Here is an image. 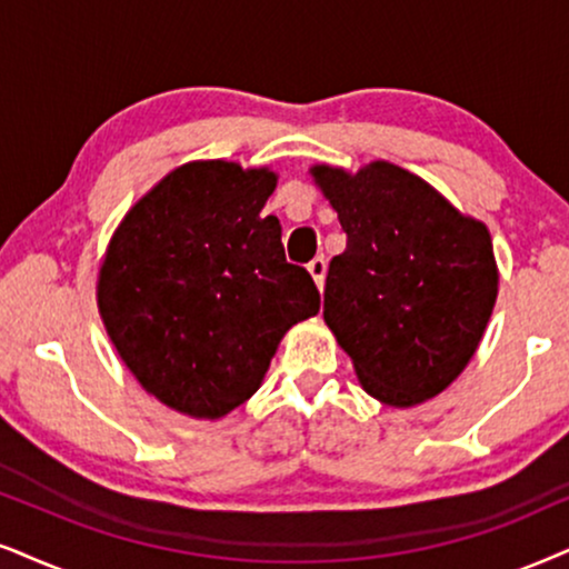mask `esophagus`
Listing matches in <instances>:
<instances>
[{"instance_id": "esophagus-1", "label": "esophagus", "mask_w": 569, "mask_h": 569, "mask_svg": "<svg viewBox=\"0 0 569 569\" xmlns=\"http://www.w3.org/2000/svg\"><path fill=\"white\" fill-rule=\"evenodd\" d=\"M307 270H309V276H312L315 286H318V289H322V283H326V270H328V262L322 260V257H315V260L307 264Z\"/></svg>"}]
</instances>
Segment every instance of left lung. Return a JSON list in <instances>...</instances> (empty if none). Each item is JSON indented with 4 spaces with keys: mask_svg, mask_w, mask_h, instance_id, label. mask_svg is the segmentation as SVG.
<instances>
[{
    "mask_svg": "<svg viewBox=\"0 0 569 569\" xmlns=\"http://www.w3.org/2000/svg\"><path fill=\"white\" fill-rule=\"evenodd\" d=\"M347 249L330 260L322 320L380 405L438 397L476 357L499 268L486 222L399 164H312Z\"/></svg>",
    "mask_w": 569,
    "mask_h": 569,
    "instance_id": "obj_1",
    "label": "left lung"
}]
</instances>
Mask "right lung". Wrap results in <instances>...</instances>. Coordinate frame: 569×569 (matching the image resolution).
Segmentation results:
<instances>
[{"label":"right lung","mask_w":569,"mask_h":569,"mask_svg":"<svg viewBox=\"0 0 569 569\" xmlns=\"http://www.w3.org/2000/svg\"><path fill=\"white\" fill-rule=\"evenodd\" d=\"M270 168L193 160L136 201L107 243L97 307L114 351L172 412L220 420L254 397L320 293L262 214Z\"/></svg>","instance_id":"add662e5"}]
</instances>
